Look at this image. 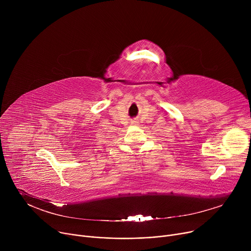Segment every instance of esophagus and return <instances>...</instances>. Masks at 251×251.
Masks as SVG:
<instances>
[{
	"mask_svg": "<svg viewBox=\"0 0 251 251\" xmlns=\"http://www.w3.org/2000/svg\"><path fill=\"white\" fill-rule=\"evenodd\" d=\"M131 123H132V124H134V125H136V124H138L139 122H138V121L135 119V120H132V122H131Z\"/></svg>",
	"mask_w": 251,
	"mask_h": 251,
	"instance_id": "esophagus-1",
	"label": "esophagus"
}]
</instances>
